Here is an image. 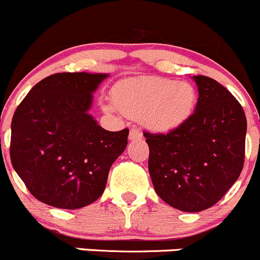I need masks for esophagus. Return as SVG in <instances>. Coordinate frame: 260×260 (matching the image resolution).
Here are the masks:
<instances>
[{"mask_svg":"<svg viewBox=\"0 0 260 260\" xmlns=\"http://www.w3.org/2000/svg\"><path fill=\"white\" fill-rule=\"evenodd\" d=\"M141 136H143L141 135V131L136 129V127H133V129L130 130V135H129L130 140H140Z\"/></svg>","mask_w":260,"mask_h":260,"instance_id":"esophagus-1","label":"esophagus"}]
</instances>
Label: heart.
Instances as JSON below:
<instances>
[{
    "label": "heart",
    "mask_w": 260,
    "mask_h": 260,
    "mask_svg": "<svg viewBox=\"0 0 260 260\" xmlns=\"http://www.w3.org/2000/svg\"><path fill=\"white\" fill-rule=\"evenodd\" d=\"M112 100L114 102L104 104L106 112L120 110L126 116L140 119L148 129L167 133L188 121L199 94L189 82L143 76L119 82Z\"/></svg>",
    "instance_id": "obj_1"
}]
</instances>
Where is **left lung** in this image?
I'll use <instances>...</instances> for the list:
<instances>
[{"label": "left lung", "instance_id": "left-lung-1", "mask_svg": "<svg viewBox=\"0 0 260 260\" xmlns=\"http://www.w3.org/2000/svg\"><path fill=\"white\" fill-rule=\"evenodd\" d=\"M193 81L199 100L188 121L167 134L144 133L154 189L184 212L220 201L240 176L245 154L246 117L238 100L210 77Z\"/></svg>", "mask_w": 260, "mask_h": 260}]
</instances>
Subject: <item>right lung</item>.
<instances>
[{
    "mask_svg": "<svg viewBox=\"0 0 260 260\" xmlns=\"http://www.w3.org/2000/svg\"><path fill=\"white\" fill-rule=\"evenodd\" d=\"M105 73H56L35 84L15 111L10 156L30 193L58 209L100 199L129 129L107 131L88 111Z\"/></svg>",
    "mask_w": 260,
    "mask_h": 260,
    "instance_id": "right-lung-1",
    "label": "right lung"
}]
</instances>
